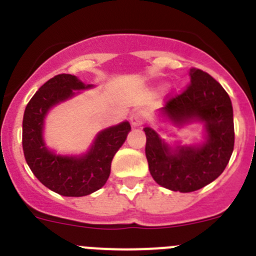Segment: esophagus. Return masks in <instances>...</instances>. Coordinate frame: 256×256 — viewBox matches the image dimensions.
I'll list each match as a JSON object with an SVG mask.
<instances>
[{
  "instance_id": "obj_1",
  "label": "esophagus",
  "mask_w": 256,
  "mask_h": 256,
  "mask_svg": "<svg viewBox=\"0 0 256 256\" xmlns=\"http://www.w3.org/2000/svg\"><path fill=\"white\" fill-rule=\"evenodd\" d=\"M146 118H148L146 112L137 110V112H132V115H130V123H132L133 126H140L146 122Z\"/></svg>"
}]
</instances>
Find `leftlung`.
Listing matches in <instances>:
<instances>
[{"mask_svg":"<svg viewBox=\"0 0 256 256\" xmlns=\"http://www.w3.org/2000/svg\"><path fill=\"white\" fill-rule=\"evenodd\" d=\"M191 82L162 108L172 120L204 122L208 140L202 148H178L172 152L158 133L146 126V158L156 183L172 191L202 188L223 173L234 146L232 102L224 88L198 68L190 69Z\"/></svg>","mask_w":256,"mask_h":256,"instance_id":"8db88e82","label":"left lung"}]
</instances>
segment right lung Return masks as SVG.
Here are the masks:
<instances>
[{"label": "right lung", "mask_w": 256, "mask_h": 256, "mask_svg": "<svg viewBox=\"0 0 256 256\" xmlns=\"http://www.w3.org/2000/svg\"><path fill=\"white\" fill-rule=\"evenodd\" d=\"M88 87L91 86H86L72 74H58L36 92L24 112L22 151L26 162L38 180L58 195L79 198L100 190L110 176L115 152L130 130L128 122L102 130L91 151L82 158L58 156L47 150L42 128L48 108L73 96V90Z\"/></svg>", "instance_id": "add662e5"}]
</instances>
